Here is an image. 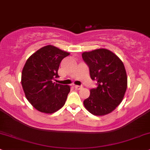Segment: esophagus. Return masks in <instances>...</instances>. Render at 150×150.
Returning <instances> with one entry per match:
<instances>
[{"instance_id":"esophagus-1","label":"esophagus","mask_w":150,"mask_h":150,"mask_svg":"<svg viewBox=\"0 0 150 150\" xmlns=\"http://www.w3.org/2000/svg\"><path fill=\"white\" fill-rule=\"evenodd\" d=\"M74 88H76V90H81L83 88V86H75Z\"/></svg>"}]
</instances>
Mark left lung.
Wrapping results in <instances>:
<instances>
[{
	"instance_id": "8db88e82",
	"label": "left lung",
	"mask_w": 150,
	"mask_h": 150,
	"mask_svg": "<svg viewBox=\"0 0 150 150\" xmlns=\"http://www.w3.org/2000/svg\"><path fill=\"white\" fill-rule=\"evenodd\" d=\"M82 58L90 69L97 88L90 90L83 104L90 113L102 116L111 112L122 101L127 88V76L122 61L106 49L83 52Z\"/></svg>"
}]
</instances>
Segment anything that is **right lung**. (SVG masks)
Instances as JSON below:
<instances>
[{"label": "right lung", "mask_w": 150, "mask_h": 150, "mask_svg": "<svg viewBox=\"0 0 150 150\" xmlns=\"http://www.w3.org/2000/svg\"><path fill=\"white\" fill-rule=\"evenodd\" d=\"M69 53L52 45L41 48L28 59L21 74V85L28 101L39 111L53 113L65 103L70 87L56 83L62 59Z\"/></svg>", "instance_id": "right-lung-1"}]
</instances>
